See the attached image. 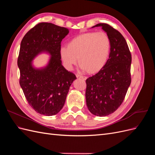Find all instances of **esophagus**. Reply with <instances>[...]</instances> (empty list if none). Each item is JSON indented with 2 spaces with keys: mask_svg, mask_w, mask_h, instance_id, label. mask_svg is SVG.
Returning <instances> with one entry per match:
<instances>
[{
  "mask_svg": "<svg viewBox=\"0 0 155 155\" xmlns=\"http://www.w3.org/2000/svg\"><path fill=\"white\" fill-rule=\"evenodd\" d=\"M76 77L78 78H81L82 79H83V80H86V79H87V78L86 76H81V75H76Z\"/></svg>",
  "mask_w": 155,
  "mask_h": 155,
  "instance_id": "esophagus-1",
  "label": "esophagus"
}]
</instances>
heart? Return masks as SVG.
<instances>
[{
  "mask_svg": "<svg viewBox=\"0 0 155 155\" xmlns=\"http://www.w3.org/2000/svg\"><path fill=\"white\" fill-rule=\"evenodd\" d=\"M110 41L105 32L91 31L74 37L61 47L59 54L64 67L71 69L77 59L82 69L88 74H96L104 67L109 57Z\"/></svg>",
  "mask_w": 155,
  "mask_h": 155,
  "instance_id": "heart-1",
  "label": "heart"
}]
</instances>
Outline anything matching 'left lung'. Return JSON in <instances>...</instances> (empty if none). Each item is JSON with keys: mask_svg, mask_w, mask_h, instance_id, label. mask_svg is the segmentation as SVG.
<instances>
[{"mask_svg": "<svg viewBox=\"0 0 155 155\" xmlns=\"http://www.w3.org/2000/svg\"><path fill=\"white\" fill-rule=\"evenodd\" d=\"M100 26L110 41L109 58L100 71L86 80V102L92 114L106 116L122 104L131 82V54L123 35L105 23Z\"/></svg>", "mask_w": 155, "mask_h": 155, "instance_id": "obj_1", "label": "left lung"}]
</instances>
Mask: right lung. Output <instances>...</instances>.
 Listing matches in <instances>:
<instances>
[{
    "mask_svg": "<svg viewBox=\"0 0 155 155\" xmlns=\"http://www.w3.org/2000/svg\"><path fill=\"white\" fill-rule=\"evenodd\" d=\"M69 30L41 22L28 31L21 43L17 64L19 83L29 105L38 113L53 116L62 109L70 85L76 79L61 61V43ZM41 53L51 55L46 66L37 69L32 61Z\"/></svg>",
    "mask_w": 155,
    "mask_h": 155,
    "instance_id": "1",
    "label": "right lung"
}]
</instances>
